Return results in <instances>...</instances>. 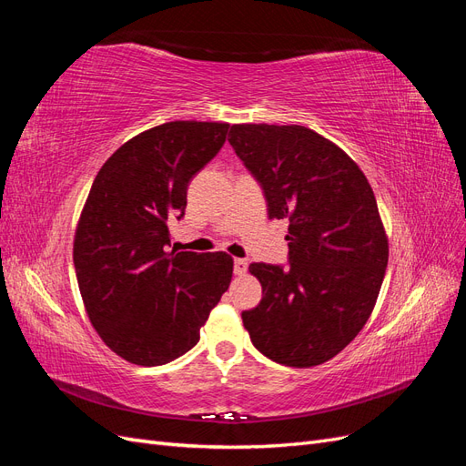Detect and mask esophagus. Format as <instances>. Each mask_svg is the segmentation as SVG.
<instances>
[{
  "label": "esophagus",
  "instance_id": "1",
  "mask_svg": "<svg viewBox=\"0 0 466 466\" xmlns=\"http://www.w3.org/2000/svg\"><path fill=\"white\" fill-rule=\"evenodd\" d=\"M247 268H248V262L245 258H235L233 262V272L237 276H245L247 274Z\"/></svg>",
  "mask_w": 466,
  "mask_h": 466
}]
</instances>
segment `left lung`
Returning a JSON list of instances; mask_svg holds the SVG:
<instances>
[{
	"label": "left lung",
	"instance_id": "obj_1",
	"mask_svg": "<svg viewBox=\"0 0 466 466\" xmlns=\"http://www.w3.org/2000/svg\"><path fill=\"white\" fill-rule=\"evenodd\" d=\"M229 144L260 182L268 218L289 223V266H248L262 286L241 315L250 342L289 368L320 365L360 334L383 284L375 194L354 159L305 126L233 124Z\"/></svg>",
	"mask_w": 466,
	"mask_h": 466
}]
</instances>
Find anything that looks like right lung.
<instances>
[{"label": "right lung", "instance_id": "add662e5", "mask_svg": "<svg viewBox=\"0 0 466 466\" xmlns=\"http://www.w3.org/2000/svg\"><path fill=\"white\" fill-rule=\"evenodd\" d=\"M228 122L177 120L137 134L96 173L74 238L83 305L103 342L136 365L187 354L233 276L225 252H167L192 177L225 144Z\"/></svg>", "mask_w": 466, "mask_h": 466}]
</instances>
